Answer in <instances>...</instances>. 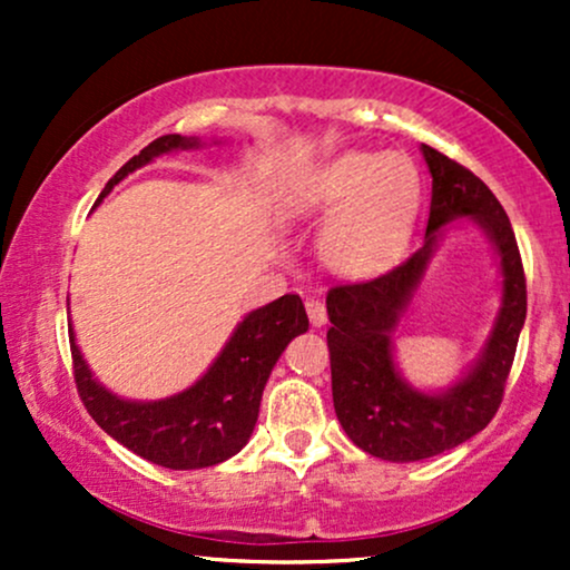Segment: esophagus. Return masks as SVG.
Here are the masks:
<instances>
[{
	"mask_svg": "<svg viewBox=\"0 0 570 570\" xmlns=\"http://www.w3.org/2000/svg\"><path fill=\"white\" fill-rule=\"evenodd\" d=\"M305 311H307V318H311L313 326H324L326 324V305L322 299H305Z\"/></svg>",
	"mask_w": 570,
	"mask_h": 570,
	"instance_id": "obj_1",
	"label": "esophagus"
}]
</instances>
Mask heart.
<instances>
[{"label": "heart", "instance_id": "1", "mask_svg": "<svg viewBox=\"0 0 570 570\" xmlns=\"http://www.w3.org/2000/svg\"><path fill=\"white\" fill-rule=\"evenodd\" d=\"M423 176L404 153L345 149L318 163L292 195L297 219H324L318 259L340 278L381 276L407 252Z\"/></svg>", "mask_w": 570, "mask_h": 570}]
</instances>
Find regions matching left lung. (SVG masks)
Returning a JSON list of instances; mask_svg holds the SVG:
<instances>
[{"mask_svg": "<svg viewBox=\"0 0 570 570\" xmlns=\"http://www.w3.org/2000/svg\"><path fill=\"white\" fill-rule=\"evenodd\" d=\"M421 153L431 171L423 246L381 278L343 284L326 294L332 322L326 345L340 426L364 453L394 463L440 455L493 421L528 311L520 248L499 198L480 176L429 144H421ZM458 218H472L500 254L502 307L473 367L448 390L421 392L395 370L393 332L439 247L443 227Z\"/></svg>", "mask_w": 570, "mask_h": 570, "instance_id": "left-lung-1", "label": "left lung"}]
</instances>
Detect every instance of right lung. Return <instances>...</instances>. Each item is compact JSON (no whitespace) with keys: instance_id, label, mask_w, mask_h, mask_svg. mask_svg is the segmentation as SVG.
Returning <instances> with one entry per match:
<instances>
[{"instance_id":"1","label":"right lung","mask_w":570,"mask_h":570,"mask_svg":"<svg viewBox=\"0 0 570 570\" xmlns=\"http://www.w3.org/2000/svg\"><path fill=\"white\" fill-rule=\"evenodd\" d=\"M195 136L168 134L134 155L117 171L96 203H101L136 168L179 149H198ZM307 332V313L299 294H284L246 313L214 364L179 394L136 402L112 394L85 364L75 330L69 326L75 381L85 410L122 448L166 469L217 466L244 450L259 415V402L278 356L294 337Z\"/></svg>"}]
</instances>
